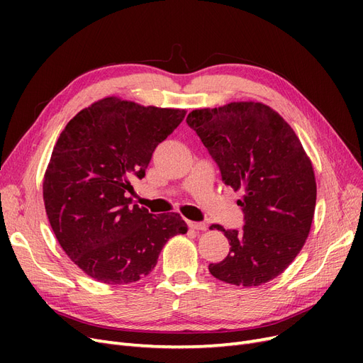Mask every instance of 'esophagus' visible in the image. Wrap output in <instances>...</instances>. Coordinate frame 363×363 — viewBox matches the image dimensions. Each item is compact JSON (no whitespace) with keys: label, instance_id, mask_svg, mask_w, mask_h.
Returning a JSON list of instances; mask_svg holds the SVG:
<instances>
[{"label":"esophagus","instance_id":"obj_1","mask_svg":"<svg viewBox=\"0 0 363 363\" xmlns=\"http://www.w3.org/2000/svg\"><path fill=\"white\" fill-rule=\"evenodd\" d=\"M189 228L192 230H206V224L204 223H196V221H188Z\"/></svg>","mask_w":363,"mask_h":363}]
</instances>
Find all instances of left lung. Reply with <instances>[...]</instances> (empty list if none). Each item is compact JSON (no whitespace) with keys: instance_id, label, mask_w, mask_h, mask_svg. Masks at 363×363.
Wrapping results in <instances>:
<instances>
[{"instance_id":"obj_1","label":"left lung","mask_w":363,"mask_h":363,"mask_svg":"<svg viewBox=\"0 0 363 363\" xmlns=\"http://www.w3.org/2000/svg\"><path fill=\"white\" fill-rule=\"evenodd\" d=\"M186 123L221 169L223 182L242 191V230L213 224L230 244L228 256L211 263L218 280L260 286L286 269L311 232L316 203L312 162L292 127L256 101L195 108Z\"/></svg>"}]
</instances>
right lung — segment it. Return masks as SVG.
<instances>
[{
    "instance_id": "add662e5",
    "label": "right lung",
    "mask_w": 363,
    "mask_h": 363,
    "mask_svg": "<svg viewBox=\"0 0 363 363\" xmlns=\"http://www.w3.org/2000/svg\"><path fill=\"white\" fill-rule=\"evenodd\" d=\"M184 108L106 96L63 128L43 175V203L54 235L87 276L128 284L155 269L163 245L188 225L179 213L131 206L152 151L177 128Z\"/></svg>"
}]
</instances>
